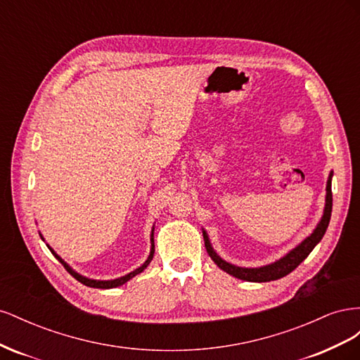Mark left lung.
I'll return each instance as SVG.
<instances>
[{
    "label": "left lung",
    "instance_id": "obj_1",
    "mask_svg": "<svg viewBox=\"0 0 360 360\" xmlns=\"http://www.w3.org/2000/svg\"><path fill=\"white\" fill-rule=\"evenodd\" d=\"M332 176L330 172L329 180H328V186H326V205H324V213L321 216V221L319 222L317 228L312 231L311 236H308L304 240L294 248L292 250L282 257L281 259L275 261V263L263 266V267H257V269H246V267H238L234 264L226 263L219 255H217L209 240V236L202 230V237H204V245L207 249V254L210 255V258L217 264V267L226 271L228 275H233L234 278H238L242 281H249V282H269V281H276L279 278H284L288 274L296 269L302 261L307 258L311 250L317 246V243L321 240L326 230L329 226L330 221V214H332Z\"/></svg>",
    "mask_w": 360,
    "mask_h": 360
}]
</instances>
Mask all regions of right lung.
Masks as SVG:
<instances>
[{"label": "right lung", "instance_id": "right-lung-1", "mask_svg": "<svg viewBox=\"0 0 360 360\" xmlns=\"http://www.w3.org/2000/svg\"><path fill=\"white\" fill-rule=\"evenodd\" d=\"M153 231H155V228L153 230H151V250H150V255H148V258L146 259V263L141 266V267H138V269H135L134 271H130V274H127V275H124V276H122V278H117V279H112V281H96V279H90V278H85V276H82V275H79V274H76V271L68 264V263H64V261L53 252V250L49 248V250L53 254V257H56L60 263L64 266V269H66L69 274L76 279V281H79L81 284H84V285H86V287H93V288H115V287H120V285H123V284H126V282L129 281V279H132L134 276H136L138 274H141V271H143L148 264H150V261L153 259V254H155V237H153Z\"/></svg>", "mask_w": 360, "mask_h": 360}]
</instances>
